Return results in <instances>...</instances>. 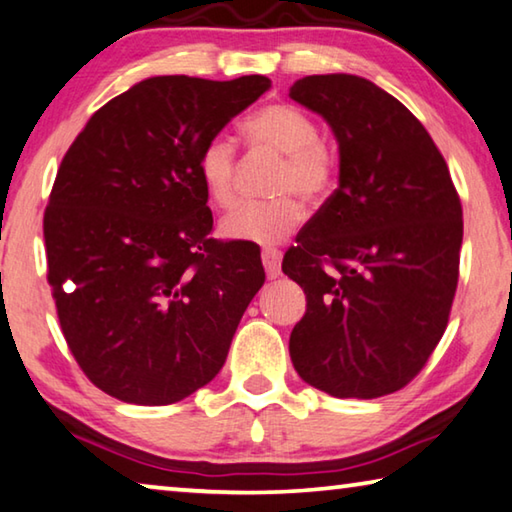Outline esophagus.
I'll list each match as a JSON object with an SVG mask.
<instances>
[{
    "instance_id": "obj_1",
    "label": "esophagus",
    "mask_w": 512,
    "mask_h": 512,
    "mask_svg": "<svg viewBox=\"0 0 512 512\" xmlns=\"http://www.w3.org/2000/svg\"><path fill=\"white\" fill-rule=\"evenodd\" d=\"M280 262H282L280 250H275V248H264L262 250V264L266 269V275H269L271 280H275L280 275Z\"/></svg>"
}]
</instances>
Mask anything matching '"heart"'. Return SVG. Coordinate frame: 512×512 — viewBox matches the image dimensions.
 Returning a JSON list of instances; mask_svg holds the SVG:
<instances>
[{"mask_svg":"<svg viewBox=\"0 0 512 512\" xmlns=\"http://www.w3.org/2000/svg\"><path fill=\"white\" fill-rule=\"evenodd\" d=\"M243 134L250 150L280 157L273 175V191L282 193L271 200H248L232 209L221 221L227 239L269 246L285 239L300 225L305 209L297 196L312 202L326 200L337 182V157L321 141L314 118L291 104H266L243 120ZM237 145L223 134L209 136L198 150L196 168L209 200L230 207L237 184Z\"/></svg>","mask_w":512,"mask_h":512,"instance_id":"b5f03b06","label":"heart"}]
</instances>
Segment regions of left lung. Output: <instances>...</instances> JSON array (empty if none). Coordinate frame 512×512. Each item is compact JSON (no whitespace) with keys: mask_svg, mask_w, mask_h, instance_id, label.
<instances>
[{"mask_svg":"<svg viewBox=\"0 0 512 512\" xmlns=\"http://www.w3.org/2000/svg\"><path fill=\"white\" fill-rule=\"evenodd\" d=\"M289 95L339 143V186L282 259L307 298L291 362L337 399H378L426 367L449 323L460 196L426 127L369 79L310 75Z\"/></svg>","mask_w":512,"mask_h":512,"instance_id":"obj_1","label":"left lung"}]
</instances>
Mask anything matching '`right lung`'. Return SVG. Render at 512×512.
Masks as SVG:
<instances>
[{"instance_id": "right-lung-1", "label": "right lung", "mask_w": 512, "mask_h": 512, "mask_svg": "<svg viewBox=\"0 0 512 512\" xmlns=\"http://www.w3.org/2000/svg\"><path fill=\"white\" fill-rule=\"evenodd\" d=\"M269 88L262 75L150 77L97 109L63 157L47 282L77 364L113 399L177 403L225 364L266 275L253 243L212 237L196 159Z\"/></svg>"}]
</instances>
